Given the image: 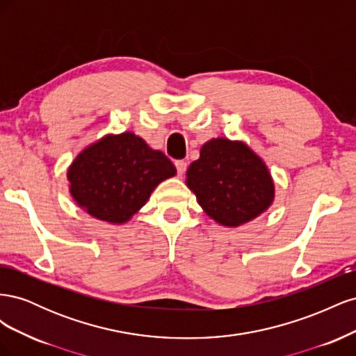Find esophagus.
Listing matches in <instances>:
<instances>
[{"mask_svg":"<svg viewBox=\"0 0 356 356\" xmlns=\"http://www.w3.org/2000/svg\"><path fill=\"white\" fill-rule=\"evenodd\" d=\"M175 166H177V172H178L179 177H182V175L186 174V170H187V161H184V160H177V161H175Z\"/></svg>","mask_w":356,"mask_h":356,"instance_id":"obj_1","label":"esophagus"}]
</instances>
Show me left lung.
<instances>
[{
  "instance_id": "8db88e82",
  "label": "left lung",
  "mask_w": 356,
  "mask_h": 356,
  "mask_svg": "<svg viewBox=\"0 0 356 356\" xmlns=\"http://www.w3.org/2000/svg\"><path fill=\"white\" fill-rule=\"evenodd\" d=\"M187 186L203 211L225 227H238L270 207L275 184L264 161L241 141L211 139L187 169Z\"/></svg>"
}]
</instances>
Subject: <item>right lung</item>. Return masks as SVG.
I'll use <instances>...</instances> for the list:
<instances>
[{
  "mask_svg": "<svg viewBox=\"0 0 356 356\" xmlns=\"http://www.w3.org/2000/svg\"><path fill=\"white\" fill-rule=\"evenodd\" d=\"M175 174L174 163L143 138L131 132L106 135L74 159L68 169L70 193L92 217L124 224L161 181Z\"/></svg>",
  "mask_w": 356,
  "mask_h": 356,
  "instance_id": "1",
  "label": "right lung"
}]
</instances>
